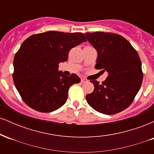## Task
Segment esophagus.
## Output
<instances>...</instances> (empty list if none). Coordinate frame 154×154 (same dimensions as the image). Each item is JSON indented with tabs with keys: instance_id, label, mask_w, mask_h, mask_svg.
<instances>
[{
	"instance_id": "esophagus-1",
	"label": "esophagus",
	"mask_w": 154,
	"mask_h": 154,
	"mask_svg": "<svg viewBox=\"0 0 154 154\" xmlns=\"http://www.w3.org/2000/svg\"><path fill=\"white\" fill-rule=\"evenodd\" d=\"M81 82H82V83H85V82H87L88 80L85 78H81Z\"/></svg>"
}]
</instances>
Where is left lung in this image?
<instances>
[{
  "label": "left lung",
  "instance_id": "1",
  "mask_svg": "<svg viewBox=\"0 0 154 154\" xmlns=\"http://www.w3.org/2000/svg\"><path fill=\"white\" fill-rule=\"evenodd\" d=\"M86 38L97 50L95 68L107 72L106 79L94 85L86 100L95 111L111 115L121 112L132 103L143 78L137 51L121 35L111 32H86Z\"/></svg>",
  "mask_w": 154,
  "mask_h": 154
}]
</instances>
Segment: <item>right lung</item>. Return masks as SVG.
<instances>
[{"mask_svg": "<svg viewBox=\"0 0 154 154\" xmlns=\"http://www.w3.org/2000/svg\"><path fill=\"white\" fill-rule=\"evenodd\" d=\"M81 32L48 31L26 38L16 53L13 79L21 98L40 112H51L66 103L72 85L80 82L75 74L59 71L72 48L86 42Z\"/></svg>", "mask_w": 154, "mask_h": 154, "instance_id": "obj_1", "label": "right lung"}]
</instances>
